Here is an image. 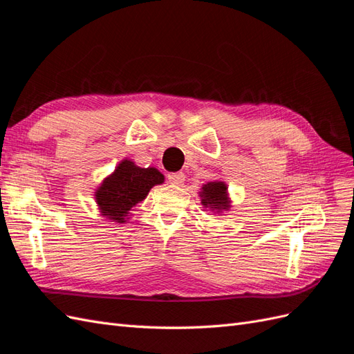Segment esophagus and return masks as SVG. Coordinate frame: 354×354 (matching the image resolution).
<instances>
[{"mask_svg": "<svg viewBox=\"0 0 354 354\" xmlns=\"http://www.w3.org/2000/svg\"><path fill=\"white\" fill-rule=\"evenodd\" d=\"M168 181L171 185H176V186H181L185 183V174L183 173H171V174H168Z\"/></svg>", "mask_w": 354, "mask_h": 354, "instance_id": "obj_1", "label": "esophagus"}]
</instances>
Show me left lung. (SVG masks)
<instances>
[{
    "label": "left lung",
    "instance_id": "left-lung-1",
    "mask_svg": "<svg viewBox=\"0 0 354 354\" xmlns=\"http://www.w3.org/2000/svg\"><path fill=\"white\" fill-rule=\"evenodd\" d=\"M201 198V203L203 208L212 211L214 214L226 212L232 208V199L227 192V185L221 180L208 181V183L202 185L201 190L198 192Z\"/></svg>",
    "mask_w": 354,
    "mask_h": 354
}]
</instances>
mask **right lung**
Segmentation results:
<instances>
[{
	"label": "right lung",
	"instance_id": "add662e5",
	"mask_svg": "<svg viewBox=\"0 0 354 354\" xmlns=\"http://www.w3.org/2000/svg\"><path fill=\"white\" fill-rule=\"evenodd\" d=\"M164 180L158 168H142L134 160L124 158L94 192L100 216L118 224L127 223L137 203L145 201L151 189L162 185Z\"/></svg>",
	"mask_w": 354,
	"mask_h": 354
}]
</instances>
